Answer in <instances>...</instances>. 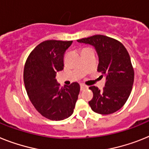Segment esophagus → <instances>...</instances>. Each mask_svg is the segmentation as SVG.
<instances>
[{"instance_id": "obj_1", "label": "esophagus", "mask_w": 149, "mask_h": 149, "mask_svg": "<svg viewBox=\"0 0 149 149\" xmlns=\"http://www.w3.org/2000/svg\"><path fill=\"white\" fill-rule=\"evenodd\" d=\"M88 88V87H87V86H85L84 84H81L80 85V89H81V91H82V90H85V89H86V88Z\"/></svg>"}]
</instances>
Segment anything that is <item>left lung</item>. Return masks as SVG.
<instances>
[{"label": "left lung", "mask_w": 149, "mask_h": 149, "mask_svg": "<svg viewBox=\"0 0 149 149\" xmlns=\"http://www.w3.org/2000/svg\"><path fill=\"white\" fill-rule=\"evenodd\" d=\"M77 42L95 47L98 56V71L107 80L103 91L95 86L89 87L93 92V98L88 102L90 107L100 114L114 113L127 101L134 81V70L128 51L117 40L102 35Z\"/></svg>", "instance_id": "8db88e82"}]
</instances>
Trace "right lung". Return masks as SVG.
I'll list each match as a JSON object with an SVG mask.
<instances>
[{"label": "right lung", "mask_w": 149, "mask_h": 149, "mask_svg": "<svg viewBox=\"0 0 149 149\" xmlns=\"http://www.w3.org/2000/svg\"><path fill=\"white\" fill-rule=\"evenodd\" d=\"M72 41L48 40L35 47L24 67V84L30 101L43 117L62 120L73 113L80 91L78 82L60 87L57 72L63 70V54Z\"/></svg>", "instance_id": "1"}]
</instances>
